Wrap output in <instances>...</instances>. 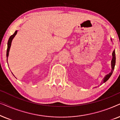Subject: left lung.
<instances>
[{"mask_svg": "<svg viewBox=\"0 0 120 120\" xmlns=\"http://www.w3.org/2000/svg\"><path fill=\"white\" fill-rule=\"evenodd\" d=\"M115 63H116V56H115V50H114L112 52V60H111V67H112V70H111L110 73L108 74V75H106V76L104 77V78L103 79V81H102V82L101 83L105 82L110 78V77L111 76V75H112V72L114 71V68H115Z\"/></svg>", "mask_w": 120, "mask_h": 120, "instance_id": "left-lung-1", "label": "left lung"}]
</instances>
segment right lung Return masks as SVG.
Returning a JSON list of instances; mask_svg holds the SVG:
<instances>
[{"mask_svg": "<svg viewBox=\"0 0 120 120\" xmlns=\"http://www.w3.org/2000/svg\"><path fill=\"white\" fill-rule=\"evenodd\" d=\"M17 30L15 31V32L14 33V34L11 36L9 38V40H8V49H7V51H6V57H7V62H8V56H9V50L10 49L11 47V42H12V40L15 37V36L17 34Z\"/></svg>", "mask_w": 120, "mask_h": 120, "instance_id": "1", "label": "right lung"}]
</instances>
